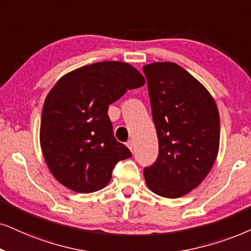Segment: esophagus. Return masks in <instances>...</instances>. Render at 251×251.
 I'll list each match as a JSON object with an SVG mask.
<instances>
[{
	"mask_svg": "<svg viewBox=\"0 0 251 251\" xmlns=\"http://www.w3.org/2000/svg\"><path fill=\"white\" fill-rule=\"evenodd\" d=\"M126 146L129 148V151H133V148H134V142H133V140H128L126 142Z\"/></svg>",
	"mask_w": 251,
	"mask_h": 251,
	"instance_id": "34e87169",
	"label": "esophagus"
}]
</instances>
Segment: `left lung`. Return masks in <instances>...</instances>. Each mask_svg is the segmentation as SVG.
I'll use <instances>...</instances> for the list:
<instances>
[{
  "instance_id": "obj_1",
  "label": "left lung",
  "mask_w": 251,
  "mask_h": 251,
  "mask_svg": "<svg viewBox=\"0 0 251 251\" xmlns=\"http://www.w3.org/2000/svg\"><path fill=\"white\" fill-rule=\"evenodd\" d=\"M147 78L158 156L144 169L148 188L166 198L196 189L210 173L220 141V117L213 97L174 62L142 68Z\"/></svg>"
}]
</instances>
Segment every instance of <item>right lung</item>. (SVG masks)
<instances>
[{"instance_id":"add662e5","label":"right lung","mask_w":251,"mask_h":251,"mask_svg":"<svg viewBox=\"0 0 251 251\" xmlns=\"http://www.w3.org/2000/svg\"><path fill=\"white\" fill-rule=\"evenodd\" d=\"M145 83L133 66L119 61L84 66L56 82L41 112L40 146L62 185L80 193L98 191L110 182L116 164L132 156L116 140L107 110Z\"/></svg>"}]
</instances>
